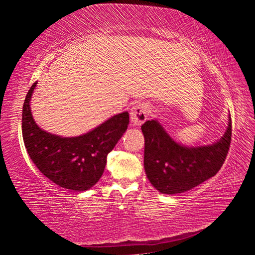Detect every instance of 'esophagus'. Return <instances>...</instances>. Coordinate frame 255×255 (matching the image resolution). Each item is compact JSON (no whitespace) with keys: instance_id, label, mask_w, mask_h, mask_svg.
<instances>
[{"instance_id":"esophagus-1","label":"esophagus","mask_w":255,"mask_h":255,"mask_svg":"<svg viewBox=\"0 0 255 255\" xmlns=\"http://www.w3.org/2000/svg\"><path fill=\"white\" fill-rule=\"evenodd\" d=\"M149 108L145 103H136L130 110V122L132 126H140L148 117Z\"/></svg>"}]
</instances>
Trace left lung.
<instances>
[{
	"mask_svg": "<svg viewBox=\"0 0 255 255\" xmlns=\"http://www.w3.org/2000/svg\"><path fill=\"white\" fill-rule=\"evenodd\" d=\"M141 131L145 137L144 169L153 187L163 195H178L191 190L221 170L232 139V120L226 131L208 145L187 146L173 139L157 119L147 120Z\"/></svg>",
	"mask_w": 255,
	"mask_h": 255,
	"instance_id": "left-lung-1",
	"label": "left lung"
}]
</instances>
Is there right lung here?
I'll list each match as a JSON object with an SVG mask.
<instances>
[{
  "instance_id": "add662e5",
  "label": "right lung",
  "mask_w": 255,
  "mask_h": 255,
  "mask_svg": "<svg viewBox=\"0 0 255 255\" xmlns=\"http://www.w3.org/2000/svg\"><path fill=\"white\" fill-rule=\"evenodd\" d=\"M33 83L22 108V136L31 161L42 174L59 187L73 191H86L103 174L107 156L127 130V111L112 116L85 133L63 137L44 130L34 122L31 98Z\"/></svg>"
}]
</instances>
